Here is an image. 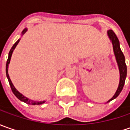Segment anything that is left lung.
<instances>
[{"label":"left lung","instance_id":"left-lung-1","mask_svg":"<svg viewBox=\"0 0 130 130\" xmlns=\"http://www.w3.org/2000/svg\"><path fill=\"white\" fill-rule=\"evenodd\" d=\"M107 35L109 39H110V40H111V42L112 43L113 51V53H114L116 61L117 63L118 67H119V86H118L117 90L115 92V94L113 95V96L110 100L108 101L106 103L111 101L113 99H115L120 94V92L122 90L124 85V82H125V79L127 77V66L125 63V58H124L122 51H121L119 41L118 40L117 35H115V33L113 32V31L111 29L108 30Z\"/></svg>","mask_w":130,"mask_h":130}]
</instances>
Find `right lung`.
<instances>
[{
	"instance_id": "1",
	"label": "right lung",
	"mask_w": 130,
	"mask_h": 130,
	"mask_svg": "<svg viewBox=\"0 0 130 130\" xmlns=\"http://www.w3.org/2000/svg\"><path fill=\"white\" fill-rule=\"evenodd\" d=\"M27 31V28H25L24 30H23L22 32V36L23 35H24L26 32ZM20 38L16 42V43H14V45H13L12 47H11V49L10 50V51H9V53H8V60H7V62H6V77L8 78V83H9V85H10V86H11V90H12L13 93L15 95V96L19 100H20L21 101H23V102L26 103L27 104H29V105H33V106H35V105H42L44 103H45L46 101H33V100H31V99H29L28 98L25 97L24 95H23L22 93H20V92L18 91L16 89V87H14V85H13L12 82H11V79L9 77V75H8V65H9V63H10V61H11V56H12V53L13 52V51H14V49L16 48L17 47V45H18V43H19V41H20Z\"/></svg>"
}]
</instances>
